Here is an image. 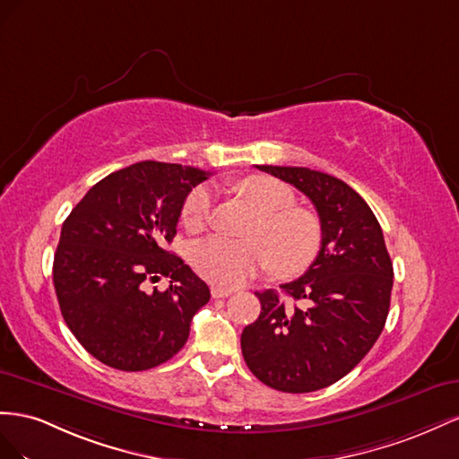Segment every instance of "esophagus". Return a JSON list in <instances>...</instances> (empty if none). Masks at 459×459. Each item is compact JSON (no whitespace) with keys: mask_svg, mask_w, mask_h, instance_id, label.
I'll return each instance as SVG.
<instances>
[{"mask_svg":"<svg viewBox=\"0 0 459 459\" xmlns=\"http://www.w3.org/2000/svg\"><path fill=\"white\" fill-rule=\"evenodd\" d=\"M232 292L227 290V288H219V286H212V296L213 298H229Z\"/></svg>","mask_w":459,"mask_h":459,"instance_id":"esophagus-1","label":"esophagus"}]
</instances>
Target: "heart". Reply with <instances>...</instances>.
I'll return each mask as SVG.
<instances>
[{"label": "heart", "instance_id": "b5f03b06", "mask_svg": "<svg viewBox=\"0 0 459 459\" xmlns=\"http://www.w3.org/2000/svg\"><path fill=\"white\" fill-rule=\"evenodd\" d=\"M237 190L257 209L247 240L209 237L190 247V264L202 279L215 286L242 284L273 264L279 277H298L317 259L323 246L319 217L294 205V192L281 180L254 175L240 180ZM213 192L200 185L182 204V222L190 232H202L212 219Z\"/></svg>", "mask_w": 459, "mask_h": 459}]
</instances>
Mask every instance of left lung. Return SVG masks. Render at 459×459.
I'll return each instance as SVG.
<instances>
[{
    "label": "left lung",
    "mask_w": 459,
    "mask_h": 459,
    "mask_svg": "<svg viewBox=\"0 0 459 459\" xmlns=\"http://www.w3.org/2000/svg\"><path fill=\"white\" fill-rule=\"evenodd\" d=\"M304 192L323 227L317 259L298 281L255 292L259 317L242 331V356L261 383L290 394L331 386L368 356L390 307L392 261L371 207L344 180L307 167L257 165Z\"/></svg>",
    "instance_id": "8db88e82"
}]
</instances>
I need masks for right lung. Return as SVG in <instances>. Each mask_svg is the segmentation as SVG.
<instances>
[{
  "label": "right lung",
  "mask_w": 459,
  "mask_h": 459,
  "mask_svg": "<svg viewBox=\"0 0 459 459\" xmlns=\"http://www.w3.org/2000/svg\"><path fill=\"white\" fill-rule=\"evenodd\" d=\"M205 171L142 161L91 186L65 219L54 257L61 316L98 361L146 371L186 344L209 288L177 254L165 250L190 190ZM169 277L167 291L146 280Z\"/></svg>",
  "instance_id": "obj_1"
}]
</instances>
